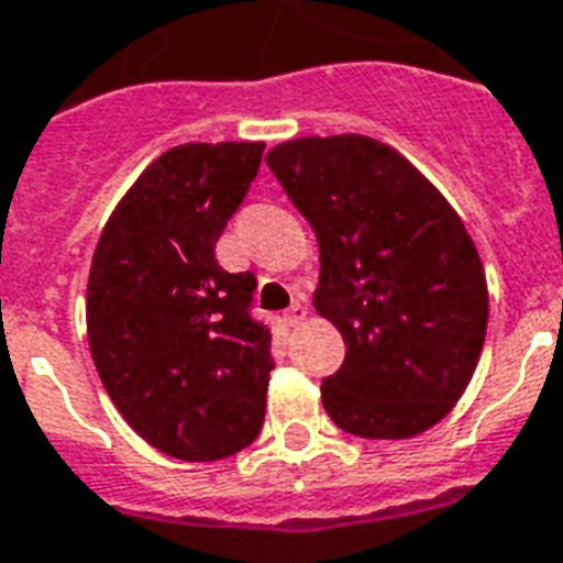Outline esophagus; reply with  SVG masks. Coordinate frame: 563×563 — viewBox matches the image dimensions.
Returning <instances> with one entry per match:
<instances>
[{
	"label": "esophagus",
	"mask_w": 563,
	"mask_h": 563,
	"mask_svg": "<svg viewBox=\"0 0 563 563\" xmlns=\"http://www.w3.org/2000/svg\"><path fill=\"white\" fill-rule=\"evenodd\" d=\"M306 306L303 303H291L289 306V312H286V323H289V327H297V323H303L306 321Z\"/></svg>",
	"instance_id": "obj_1"
}]
</instances>
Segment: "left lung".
Returning <instances> with one entry per match:
<instances>
[{
	"mask_svg": "<svg viewBox=\"0 0 563 563\" xmlns=\"http://www.w3.org/2000/svg\"><path fill=\"white\" fill-rule=\"evenodd\" d=\"M266 162L318 236L314 309L344 335V364L321 385L332 422L364 440L433 428L486 341V272L463 219L367 135L286 141Z\"/></svg>",
	"mask_w": 563,
	"mask_h": 563,
	"instance_id": "left-lung-1",
	"label": "left lung"
}]
</instances>
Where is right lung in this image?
<instances>
[{
	"label": "right lung",
	"mask_w": 563,
	"mask_h": 563,
	"mask_svg": "<svg viewBox=\"0 0 563 563\" xmlns=\"http://www.w3.org/2000/svg\"><path fill=\"white\" fill-rule=\"evenodd\" d=\"M263 141L158 155L103 225L86 286L89 350L141 440L185 463L257 440L272 332L251 318L257 277L217 263V240L260 170Z\"/></svg>",
	"instance_id": "1"
}]
</instances>
